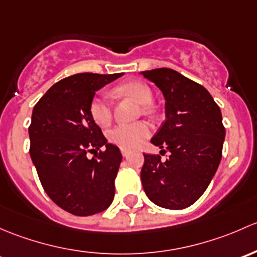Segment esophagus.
Masks as SVG:
<instances>
[{
    "label": "esophagus",
    "instance_id": "1",
    "mask_svg": "<svg viewBox=\"0 0 257 257\" xmlns=\"http://www.w3.org/2000/svg\"><path fill=\"white\" fill-rule=\"evenodd\" d=\"M121 153H122V156H123V157H125V158H127L128 155H130L128 151H126V150H121Z\"/></svg>",
    "mask_w": 257,
    "mask_h": 257
}]
</instances>
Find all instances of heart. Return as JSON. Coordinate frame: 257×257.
<instances>
[{
    "label": "heart",
    "instance_id": "1",
    "mask_svg": "<svg viewBox=\"0 0 257 257\" xmlns=\"http://www.w3.org/2000/svg\"><path fill=\"white\" fill-rule=\"evenodd\" d=\"M117 91L123 95L132 97L139 104L144 105V111H150L151 101L153 99L152 90L150 86L140 81L122 84L118 86ZM89 112L92 120L99 126H107L112 118L111 104L105 94H99L91 100L89 106ZM150 125L145 121L135 123H120L109 131V141L123 150H134L139 147L150 135Z\"/></svg>",
    "mask_w": 257,
    "mask_h": 257
}]
</instances>
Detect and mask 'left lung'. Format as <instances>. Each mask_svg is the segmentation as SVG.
Wrapping results in <instances>:
<instances>
[{"label":"left lung","instance_id":"obj_1","mask_svg":"<svg viewBox=\"0 0 257 257\" xmlns=\"http://www.w3.org/2000/svg\"><path fill=\"white\" fill-rule=\"evenodd\" d=\"M140 74L166 100V120L151 144L171 153L165 162L144 155L142 186L158 207L184 209L202 197L219 167L225 139L221 111L204 86L178 71L158 68Z\"/></svg>","mask_w":257,"mask_h":257}]
</instances>
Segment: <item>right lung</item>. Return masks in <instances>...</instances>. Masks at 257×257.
I'll list each match as a JSON object with an SVG mask.
<instances>
[{
	"label": "right lung",
	"instance_id": "right-lung-1",
	"mask_svg": "<svg viewBox=\"0 0 257 257\" xmlns=\"http://www.w3.org/2000/svg\"><path fill=\"white\" fill-rule=\"evenodd\" d=\"M123 73H80L50 88L34 106L31 126V158L50 199L68 213L89 216L110 207L121 156L107 144L89 106L95 92ZM104 151L89 160L86 153Z\"/></svg>",
	"mask_w": 257,
	"mask_h": 257
}]
</instances>
